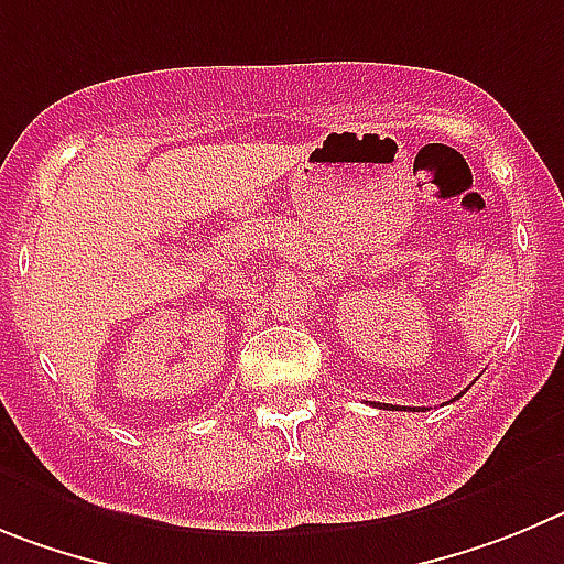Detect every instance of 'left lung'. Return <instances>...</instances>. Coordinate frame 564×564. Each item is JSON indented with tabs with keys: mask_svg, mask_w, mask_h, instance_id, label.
I'll return each mask as SVG.
<instances>
[{
	"mask_svg": "<svg viewBox=\"0 0 564 564\" xmlns=\"http://www.w3.org/2000/svg\"><path fill=\"white\" fill-rule=\"evenodd\" d=\"M379 408H382V404H379ZM384 408H388V404H384ZM395 410V408H393ZM410 410H415V408H410Z\"/></svg>",
	"mask_w": 564,
	"mask_h": 564,
	"instance_id": "left-lung-1",
	"label": "left lung"
}]
</instances>
